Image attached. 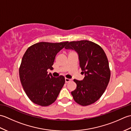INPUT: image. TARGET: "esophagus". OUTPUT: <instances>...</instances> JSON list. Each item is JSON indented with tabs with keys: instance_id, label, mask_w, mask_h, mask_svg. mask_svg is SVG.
<instances>
[{
	"instance_id": "esophagus-1",
	"label": "esophagus",
	"mask_w": 131,
	"mask_h": 131,
	"mask_svg": "<svg viewBox=\"0 0 131 131\" xmlns=\"http://www.w3.org/2000/svg\"><path fill=\"white\" fill-rule=\"evenodd\" d=\"M65 82L66 83H68V82H69L70 81H71V79H68V78H65Z\"/></svg>"
}]
</instances>
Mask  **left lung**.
Instances as JSON below:
<instances>
[{"label": "left lung", "mask_w": 131, "mask_h": 131, "mask_svg": "<svg viewBox=\"0 0 131 131\" xmlns=\"http://www.w3.org/2000/svg\"><path fill=\"white\" fill-rule=\"evenodd\" d=\"M65 48L77 52L79 66L84 74L82 80L74 79L77 84L76 89L71 92L74 101L82 106L93 104L104 93L110 80L106 55L98 44L88 40L70 41Z\"/></svg>", "instance_id": "1"}]
</instances>
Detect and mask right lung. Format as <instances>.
I'll list each match as a JSON object with an SVG mask.
<instances>
[{
	"instance_id": "right-lung-1",
	"label": "right lung",
	"mask_w": 131,
	"mask_h": 131,
	"mask_svg": "<svg viewBox=\"0 0 131 131\" xmlns=\"http://www.w3.org/2000/svg\"><path fill=\"white\" fill-rule=\"evenodd\" d=\"M68 43L40 42L30 46L25 53L19 69V78L27 97L34 104L47 106L57 99L65 78H54L47 70L53 68L56 56Z\"/></svg>"
}]
</instances>
